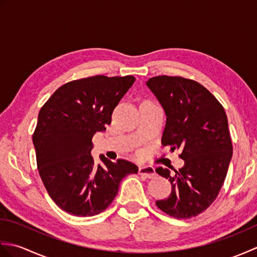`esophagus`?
I'll list each match as a JSON object with an SVG mask.
<instances>
[{
    "instance_id": "34e87169",
    "label": "esophagus",
    "mask_w": 257,
    "mask_h": 257,
    "mask_svg": "<svg viewBox=\"0 0 257 257\" xmlns=\"http://www.w3.org/2000/svg\"><path fill=\"white\" fill-rule=\"evenodd\" d=\"M138 172H139L140 176H143L145 178H148V179L155 178L157 176V173L155 171V168L151 167V166H143V167H140Z\"/></svg>"
}]
</instances>
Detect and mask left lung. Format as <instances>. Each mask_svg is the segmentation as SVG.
Masks as SVG:
<instances>
[{"label": "left lung", "instance_id": "1", "mask_svg": "<svg viewBox=\"0 0 257 257\" xmlns=\"http://www.w3.org/2000/svg\"><path fill=\"white\" fill-rule=\"evenodd\" d=\"M147 86L167 114L161 144L181 148L184 166L176 173L159 167L156 172L171 182V194L156 202L176 219H190L205 211L224 183L233 147L227 117L220 101L198 81L180 76H157Z\"/></svg>", "mask_w": 257, "mask_h": 257}]
</instances>
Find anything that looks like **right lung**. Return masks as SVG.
Instances as JSON below:
<instances>
[{
	"label": "right lung",
	"mask_w": 257,
	"mask_h": 257,
	"mask_svg": "<svg viewBox=\"0 0 257 257\" xmlns=\"http://www.w3.org/2000/svg\"><path fill=\"white\" fill-rule=\"evenodd\" d=\"M134 76H92L59 87L38 113L33 134L38 173L52 200L76 216L99 214L111 204L119 183L138 172L135 163L90 155L92 136L111 122V113L135 83Z\"/></svg>",
	"instance_id": "right-lung-1"
}]
</instances>
